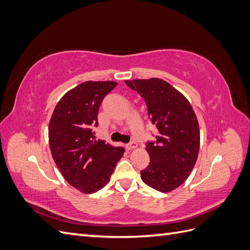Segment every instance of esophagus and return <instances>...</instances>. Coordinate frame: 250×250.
<instances>
[{"instance_id":"1","label":"esophagus","mask_w":250,"mask_h":250,"mask_svg":"<svg viewBox=\"0 0 250 250\" xmlns=\"http://www.w3.org/2000/svg\"><path fill=\"white\" fill-rule=\"evenodd\" d=\"M137 147H138V145L135 143H129V144H126V145H125V148L127 150H132V149L137 148Z\"/></svg>"}]
</instances>
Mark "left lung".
<instances>
[{
    "label": "left lung",
    "instance_id": "8db88e82",
    "mask_svg": "<svg viewBox=\"0 0 250 250\" xmlns=\"http://www.w3.org/2000/svg\"><path fill=\"white\" fill-rule=\"evenodd\" d=\"M146 102L148 117L157 128L155 142H149L148 167L141 171L147 186L171 192L183 185L197 161L200 131L197 118L187 98L160 78L125 80Z\"/></svg>",
    "mask_w": 250,
    "mask_h": 250
}]
</instances>
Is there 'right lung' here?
I'll return each instance as SVG.
<instances>
[{"label":"right lung","instance_id":"add662e5","mask_svg":"<svg viewBox=\"0 0 250 250\" xmlns=\"http://www.w3.org/2000/svg\"><path fill=\"white\" fill-rule=\"evenodd\" d=\"M115 81H85L65 93L49 123L52 157L72 187L83 194L107 185L123 147L95 140L98 111L103 98L117 86Z\"/></svg>","mask_w":250,"mask_h":250}]
</instances>
